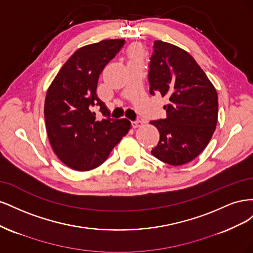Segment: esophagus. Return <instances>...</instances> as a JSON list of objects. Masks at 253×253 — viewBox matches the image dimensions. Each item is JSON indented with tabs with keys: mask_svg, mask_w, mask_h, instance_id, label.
I'll return each mask as SVG.
<instances>
[{
	"mask_svg": "<svg viewBox=\"0 0 253 253\" xmlns=\"http://www.w3.org/2000/svg\"><path fill=\"white\" fill-rule=\"evenodd\" d=\"M142 125H143V121H141V120H136V121H133V122H132V126H133L134 128L139 127V126H141Z\"/></svg>",
	"mask_w": 253,
	"mask_h": 253,
	"instance_id": "esophagus-1",
	"label": "esophagus"
}]
</instances>
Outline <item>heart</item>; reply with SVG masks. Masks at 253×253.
Listing matches in <instances>:
<instances>
[{"mask_svg": "<svg viewBox=\"0 0 253 253\" xmlns=\"http://www.w3.org/2000/svg\"><path fill=\"white\" fill-rule=\"evenodd\" d=\"M131 53H132V56H138V53H139V48L137 47V46H134L132 49H131Z\"/></svg>", "mask_w": 253, "mask_h": 253, "instance_id": "heart-1", "label": "heart"}]
</instances>
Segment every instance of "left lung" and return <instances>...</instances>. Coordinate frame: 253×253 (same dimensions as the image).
<instances>
[{
	"mask_svg": "<svg viewBox=\"0 0 253 253\" xmlns=\"http://www.w3.org/2000/svg\"><path fill=\"white\" fill-rule=\"evenodd\" d=\"M151 94L169 98L167 118L150 124L160 138L152 155L171 166L192 162L215 131L218 115L216 89L189 52L157 40L150 58Z\"/></svg>",
	"mask_w": 253,
	"mask_h": 253,
	"instance_id": "1",
	"label": "left lung"
}]
</instances>
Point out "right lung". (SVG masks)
Segmentation results:
<instances>
[{
  "mask_svg": "<svg viewBox=\"0 0 253 253\" xmlns=\"http://www.w3.org/2000/svg\"><path fill=\"white\" fill-rule=\"evenodd\" d=\"M125 40H102L76 50L52 80L44 102V118L51 148L65 166L89 171L102 165L131 129L127 119H112L97 97L99 76ZM98 105L108 117L95 120Z\"/></svg>",
  "mask_w": 253,
  "mask_h": 253,
  "instance_id": "right-lung-1",
  "label": "right lung"
}]
</instances>
